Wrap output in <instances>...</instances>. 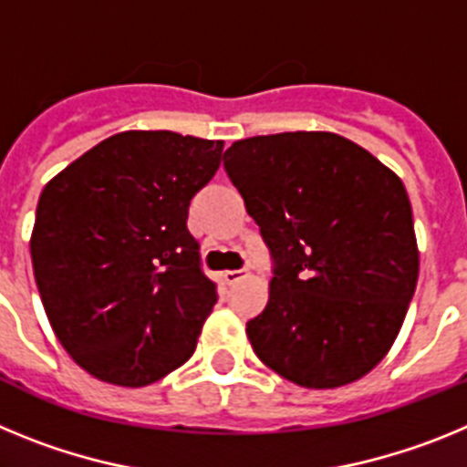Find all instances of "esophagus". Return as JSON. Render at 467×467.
<instances>
[{"label": "esophagus", "instance_id": "34e87169", "mask_svg": "<svg viewBox=\"0 0 467 467\" xmlns=\"http://www.w3.org/2000/svg\"><path fill=\"white\" fill-rule=\"evenodd\" d=\"M247 275V271L243 269H234V271H224V280L226 285H236L238 280H243Z\"/></svg>", "mask_w": 467, "mask_h": 467}]
</instances>
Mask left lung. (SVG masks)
Wrapping results in <instances>:
<instances>
[{
  "label": "left lung",
  "instance_id": "8db88e82",
  "mask_svg": "<svg viewBox=\"0 0 467 467\" xmlns=\"http://www.w3.org/2000/svg\"><path fill=\"white\" fill-rule=\"evenodd\" d=\"M224 171L274 259L269 304L245 327L259 360L304 388L365 377L419 280L402 180L356 142L304 130L238 140Z\"/></svg>",
  "mask_w": 467,
  "mask_h": 467
}]
</instances>
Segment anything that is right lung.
Wrapping results in <instances>:
<instances>
[{"label": "right lung", "instance_id": "right-lung-1", "mask_svg": "<svg viewBox=\"0 0 467 467\" xmlns=\"http://www.w3.org/2000/svg\"><path fill=\"white\" fill-rule=\"evenodd\" d=\"M224 142L126 130L44 187L30 254L57 341L90 377L140 388L192 358L217 283L187 226Z\"/></svg>", "mask_w": 467, "mask_h": 467}]
</instances>
